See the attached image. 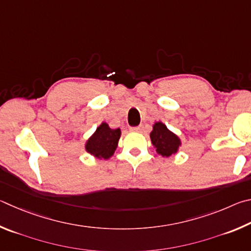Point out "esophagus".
<instances>
[{
	"instance_id": "34e87169",
	"label": "esophagus",
	"mask_w": 251,
	"mask_h": 251,
	"mask_svg": "<svg viewBox=\"0 0 251 251\" xmlns=\"http://www.w3.org/2000/svg\"><path fill=\"white\" fill-rule=\"evenodd\" d=\"M143 126H133V128H131L130 130L132 131V132H140V131L142 130Z\"/></svg>"
}]
</instances>
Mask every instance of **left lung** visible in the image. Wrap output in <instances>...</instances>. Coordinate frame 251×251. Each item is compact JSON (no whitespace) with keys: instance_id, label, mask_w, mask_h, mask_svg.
Instances as JSON below:
<instances>
[{"instance_id":"8db88e82","label":"left lung","mask_w":251,"mask_h":251,"mask_svg":"<svg viewBox=\"0 0 251 251\" xmlns=\"http://www.w3.org/2000/svg\"><path fill=\"white\" fill-rule=\"evenodd\" d=\"M150 139L156 153L162 157H170L176 154L179 147L182 146V141L178 135L172 132L161 121H157L153 125Z\"/></svg>"}]
</instances>
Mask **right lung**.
<instances>
[{
    "instance_id": "obj_1",
    "label": "right lung",
    "mask_w": 251,
    "mask_h": 251,
    "mask_svg": "<svg viewBox=\"0 0 251 251\" xmlns=\"http://www.w3.org/2000/svg\"><path fill=\"white\" fill-rule=\"evenodd\" d=\"M121 130L111 129L107 122H102L85 143V150L96 159L109 160L117 150Z\"/></svg>"
}]
</instances>
